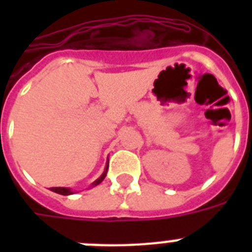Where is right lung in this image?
<instances>
[{
    "label": "right lung",
    "mask_w": 252,
    "mask_h": 252,
    "mask_svg": "<svg viewBox=\"0 0 252 252\" xmlns=\"http://www.w3.org/2000/svg\"><path fill=\"white\" fill-rule=\"evenodd\" d=\"M107 168H108V163H107L106 168H104V171H103L102 175L99 176L98 179L95 180V182H93L90 187H95V186H98L99 183H102L103 179L106 178ZM51 191L56 192V193H60V195H65V196H66V195H72V193H74V191H72V189H70V188H68V187H52V188H51Z\"/></svg>",
    "instance_id": "obj_1"
}]
</instances>
